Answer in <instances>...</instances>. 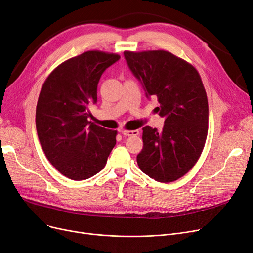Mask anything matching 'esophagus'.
I'll return each mask as SVG.
<instances>
[{"instance_id": "obj_1", "label": "esophagus", "mask_w": 253, "mask_h": 253, "mask_svg": "<svg viewBox=\"0 0 253 253\" xmlns=\"http://www.w3.org/2000/svg\"><path fill=\"white\" fill-rule=\"evenodd\" d=\"M121 133H122V135H124V136H133V135H138L139 134L138 130H122Z\"/></svg>"}]
</instances>
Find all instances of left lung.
Wrapping results in <instances>:
<instances>
[{
	"instance_id": "1",
	"label": "left lung",
	"mask_w": 253,
	"mask_h": 253,
	"mask_svg": "<svg viewBox=\"0 0 253 253\" xmlns=\"http://www.w3.org/2000/svg\"><path fill=\"white\" fill-rule=\"evenodd\" d=\"M124 57L146 97L157 98L156 109L165 119L162 131L143 128L137 165L156 181H175L198 161L208 136L209 103L201 78L193 65L167 51H126Z\"/></svg>"
}]
</instances>
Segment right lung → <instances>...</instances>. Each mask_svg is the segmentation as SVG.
Here are the masks:
<instances>
[{
    "mask_svg": "<svg viewBox=\"0 0 253 253\" xmlns=\"http://www.w3.org/2000/svg\"><path fill=\"white\" fill-rule=\"evenodd\" d=\"M121 57L88 51L58 65L46 78L36 106L37 136L48 161L62 175L84 180L105 167L117 131L88 121L102 74Z\"/></svg>",
    "mask_w": 253,
    "mask_h": 253,
    "instance_id": "obj_1",
    "label": "right lung"
}]
</instances>
